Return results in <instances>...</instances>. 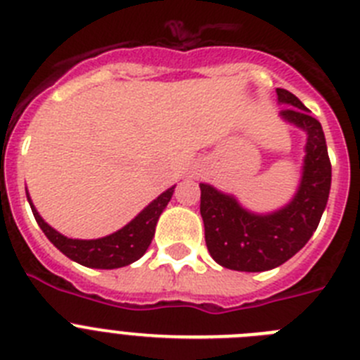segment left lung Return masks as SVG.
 Returning <instances> with one entry per match:
<instances>
[{"label":"left lung","mask_w":360,"mask_h":360,"mask_svg":"<svg viewBox=\"0 0 360 360\" xmlns=\"http://www.w3.org/2000/svg\"><path fill=\"white\" fill-rule=\"evenodd\" d=\"M276 94L285 106L281 119L307 133L303 173L294 198L265 214L245 209L234 195L200 184L205 243L212 259L225 269L263 272L288 262L316 232L328 202L332 165L321 122L294 94L283 88Z\"/></svg>","instance_id":"obj_1"}]
</instances>
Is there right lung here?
Listing matches in <instances>:
<instances>
[{"mask_svg":"<svg viewBox=\"0 0 360 360\" xmlns=\"http://www.w3.org/2000/svg\"><path fill=\"white\" fill-rule=\"evenodd\" d=\"M173 193L174 186L164 191L158 198L153 200L148 207L142 209L128 225H124L122 229H119L110 236L97 238V240H73V238L63 236L61 232H57L41 218L28 193L27 198L32 212H34V218H36L41 231L44 232V236L49 238L65 256H68L75 263L90 266V269L108 270L126 266L144 256V252L151 245L153 236H155L158 218L164 212L165 205L169 203Z\"/></svg>","mask_w":360,"mask_h":360,"instance_id":"obj_1","label":"right lung"}]
</instances>
